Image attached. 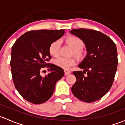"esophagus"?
Returning a JSON list of instances; mask_svg holds the SVG:
<instances>
[{
	"mask_svg": "<svg viewBox=\"0 0 125 125\" xmlns=\"http://www.w3.org/2000/svg\"><path fill=\"white\" fill-rule=\"evenodd\" d=\"M70 73H71V71H70V70H64V74H65V75H68V74H70Z\"/></svg>",
	"mask_w": 125,
	"mask_h": 125,
	"instance_id": "obj_1",
	"label": "esophagus"
}]
</instances>
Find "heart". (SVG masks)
Segmentation results:
<instances>
[{"label": "heart", "mask_w": 125, "mask_h": 125, "mask_svg": "<svg viewBox=\"0 0 125 125\" xmlns=\"http://www.w3.org/2000/svg\"><path fill=\"white\" fill-rule=\"evenodd\" d=\"M66 42L74 49V55L79 56L80 55V50H81L84 46L83 41L79 37L70 36L66 38ZM61 44V42L60 40L58 39L53 41L49 47V53L53 56H58L60 52ZM75 64L76 60L74 58H65L60 56L55 60V64L56 66L65 70L69 69L71 67L75 65Z\"/></svg>", "instance_id": "heart-1"}]
</instances>
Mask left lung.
<instances>
[{"label": "left lung", "instance_id": "1", "mask_svg": "<svg viewBox=\"0 0 125 125\" xmlns=\"http://www.w3.org/2000/svg\"><path fill=\"white\" fill-rule=\"evenodd\" d=\"M71 34L83 41L87 55L78 65L83 71H74L76 81L72 86L74 96L87 103L105 96L111 88L118 64L114 42L101 32L83 28L73 29ZM87 73V75L84 74Z\"/></svg>", "mask_w": 125, "mask_h": 125}]
</instances>
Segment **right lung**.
<instances>
[{"label": "right lung", "mask_w": 125, "mask_h": 125, "mask_svg": "<svg viewBox=\"0 0 125 125\" xmlns=\"http://www.w3.org/2000/svg\"><path fill=\"white\" fill-rule=\"evenodd\" d=\"M61 30L31 31L19 37L12 47L11 69L15 88L27 101L41 104L53 95L55 84L64 76L62 68L48 62L50 44L64 35ZM44 68L49 70L44 77Z\"/></svg>", "instance_id": "obj_1"}]
</instances>
